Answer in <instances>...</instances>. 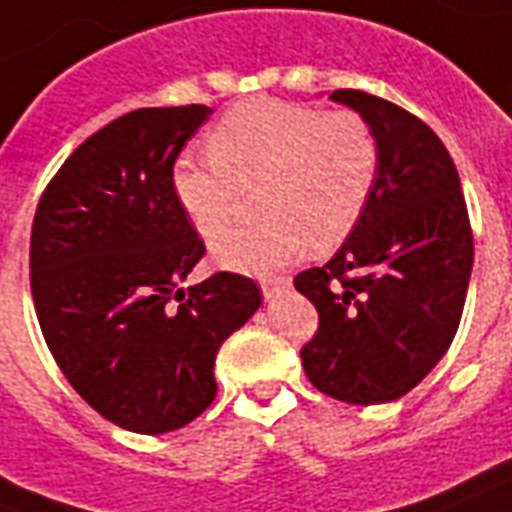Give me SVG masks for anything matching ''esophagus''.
Instances as JSON below:
<instances>
[{"mask_svg": "<svg viewBox=\"0 0 512 512\" xmlns=\"http://www.w3.org/2000/svg\"><path fill=\"white\" fill-rule=\"evenodd\" d=\"M261 287H264L266 301H272L274 295H280L285 287H290V280H287V277H277V280H266Z\"/></svg>", "mask_w": 512, "mask_h": 512, "instance_id": "34e87169", "label": "esophagus"}]
</instances>
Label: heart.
<instances>
[{"label": "heart", "mask_w": 512, "mask_h": 512, "mask_svg": "<svg viewBox=\"0 0 512 512\" xmlns=\"http://www.w3.org/2000/svg\"><path fill=\"white\" fill-rule=\"evenodd\" d=\"M211 159L183 156L172 193L190 225L214 238L229 224L243 187L262 183L259 226L211 246L225 269L256 277L280 272L306 251L335 248L358 225L377 180L379 149L361 114L251 99L232 107L209 135Z\"/></svg>", "instance_id": "obj_1"}]
</instances>
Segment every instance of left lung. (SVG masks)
<instances>
[{"label": "left lung", "instance_id": "8db88e82", "mask_svg": "<svg viewBox=\"0 0 512 512\" xmlns=\"http://www.w3.org/2000/svg\"><path fill=\"white\" fill-rule=\"evenodd\" d=\"M329 99L366 120L379 167L345 243L295 277V290L319 311L303 369L342 403H392L437 366L458 332L474 235L453 156L426 122L366 91Z\"/></svg>", "mask_w": 512, "mask_h": 512}]
</instances>
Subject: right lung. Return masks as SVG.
I'll list each match as a JSON object with an SVG mask.
<instances>
[{"label": "right lung", "instance_id": "obj_1", "mask_svg": "<svg viewBox=\"0 0 512 512\" xmlns=\"http://www.w3.org/2000/svg\"><path fill=\"white\" fill-rule=\"evenodd\" d=\"M204 104L135 109L83 141L41 196L31 290L54 361L112 424L175 432L217 395L222 342L261 306L256 282L219 272L183 287L204 256L172 193Z\"/></svg>", "mask_w": 512, "mask_h": 512}]
</instances>
